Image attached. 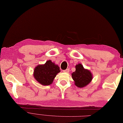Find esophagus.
I'll return each mask as SVG.
<instances>
[{
	"label": "esophagus",
	"instance_id": "obj_1",
	"mask_svg": "<svg viewBox=\"0 0 123 123\" xmlns=\"http://www.w3.org/2000/svg\"><path fill=\"white\" fill-rule=\"evenodd\" d=\"M69 72V68H67V69L64 70V71H63V72H65V73H68Z\"/></svg>",
	"mask_w": 123,
	"mask_h": 123
}]
</instances>
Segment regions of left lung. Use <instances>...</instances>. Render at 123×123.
Returning <instances> with one entry per match:
<instances>
[{
    "mask_svg": "<svg viewBox=\"0 0 123 123\" xmlns=\"http://www.w3.org/2000/svg\"><path fill=\"white\" fill-rule=\"evenodd\" d=\"M72 75L75 85L79 87H83L88 85L92 78V73L89 70L85 69L80 63L75 66V71Z\"/></svg>",
    "mask_w": 123,
    "mask_h": 123,
    "instance_id": "8db88e82",
    "label": "left lung"
}]
</instances>
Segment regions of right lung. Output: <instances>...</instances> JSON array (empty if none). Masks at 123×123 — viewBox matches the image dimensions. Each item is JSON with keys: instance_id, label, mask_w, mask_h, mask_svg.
Segmentation results:
<instances>
[{"instance_id": "obj_1", "label": "right lung", "mask_w": 123, "mask_h": 123, "mask_svg": "<svg viewBox=\"0 0 123 123\" xmlns=\"http://www.w3.org/2000/svg\"><path fill=\"white\" fill-rule=\"evenodd\" d=\"M60 72V67L49 60L44 65H38L35 68L33 75L40 84L49 86L53 82L56 74Z\"/></svg>"}]
</instances>
